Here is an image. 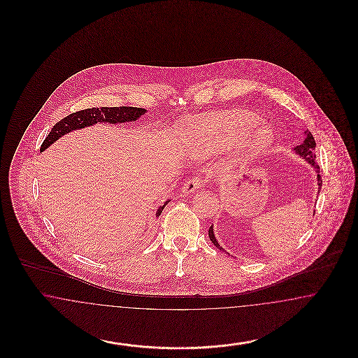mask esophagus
I'll list each match as a JSON object with an SVG mask.
<instances>
[{"label": "esophagus", "instance_id": "1", "mask_svg": "<svg viewBox=\"0 0 358 358\" xmlns=\"http://www.w3.org/2000/svg\"><path fill=\"white\" fill-rule=\"evenodd\" d=\"M205 182H206V180L203 178V177H200V176H194V177H192V178H189L187 181L184 182V187H182V192L187 194V193H192V192H194L196 189H199V187H204Z\"/></svg>", "mask_w": 358, "mask_h": 358}]
</instances>
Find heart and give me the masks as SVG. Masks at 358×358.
Instances as JSON below:
<instances>
[{
	"label": "heart",
	"mask_w": 358,
	"mask_h": 358,
	"mask_svg": "<svg viewBox=\"0 0 358 358\" xmlns=\"http://www.w3.org/2000/svg\"><path fill=\"white\" fill-rule=\"evenodd\" d=\"M259 117L241 110L213 113L197 126L194 134L208 150H219L236 143L238 161H248L266 152L273 142V130L259 124Z\"/></svg>",
	"instance_id": "obj_1"
}]
</instances>
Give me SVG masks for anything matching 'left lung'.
<instances>
[{
  "label": "left lung",
  "instance_id": "1",
  "mask_svg": "<svg viewBox=\"0 0 358 358\" xmlns=\"http://www.w3.org/2000/svg\"><path fill=\"white\" fill-rule=\"evenodd\" d=\"M314 149H315V141H314V136H311V133H308V131H307L306 138H305L303 143H302V145H298L296 148H294L295 153L299 154L301 157H303V158L306 159L307 162H308V164H311V165H313V168H314L315 171L318 173V174H317V178H318V187L321 189V187H322V178H321V174H320V166L315 164V154H314ZM209 238H210V241H212L217 248L222 250V247H220V244L217 243V240L215 238V235H213V227H210V228H209Z\"/></svg>",
  "mask_w": 358,
  "mask_h": 358
}]
</instances>
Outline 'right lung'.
<instances>
[{"label":"right lung","mask_w":358,"mask_h":358,"mask_svg":"<svg viewBox=\"0 0 358 358\" xmlns=\"http://www.w3.org/2000/svg\"><path fill=\"white\" fill-rule=\"evenodd\" d=\"M145 108L141 107H129V106H122V107H102V108H85L76 113H72L67 115L66 118L59 120L53 127H52L50 134L44 139L41 143L40 152L45 150L50 145H52L56 139L60 136H66L69 131L76 130V129H83L87 126H92L98 122L103 123H123V122H134L138 120L141 115L145 114ZM169 201H166L162 206L157 209V215L159 216L161 212L164 210L165 205Z\"/></svg>","instance_id":"obj_1"}]
</instances>
